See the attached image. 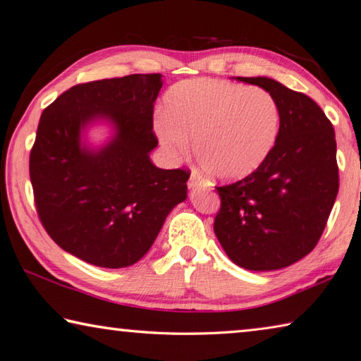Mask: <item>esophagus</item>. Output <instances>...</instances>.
<instances>
[{
  "mask_svg": "<svg viewBox=\"0 0 361 361\" xmlns=\"http://www.w3.org/2000/svg\"><path fill=\"white\" fill-rule=\"evenodd\" d=\"M188 186H189V189H195V188H198V186H202V178L200 176H198L197 173H190V176H189V181H188Z\"/></svg>",
  "mask_w": 361,
  "mask_h": 361,
  "instance_id": "obj_1",
  "label": "esophagus"
}]
</instances>
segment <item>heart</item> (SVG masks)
I'll list each match as a JSON object with an SVG mask.
<instances>
[{
    "label": "heart",
    "instance_id": "1",
    "mask_svg": "<svg viewBox=\"0 0 361 361\" xmlns=\"http://www.w3.org/2000/svg\"><path fill=\"white\" fill-rule=\"evenodd\" d=\"M281 106L271 93L217 79L175 83L155 118V133L169 155L192 152L203 171L221 181L256 172L281 133Z\"/></svg>",
    "mask_w": 361,
    "mask_h": 361
}]
</instances>
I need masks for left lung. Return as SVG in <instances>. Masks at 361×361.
<instances>
[{
    "label": "left lung",
    "instance_id": "8db88e82",
    "mask_svg": "<svg viewBox=\"0 0 361 361\" xmlns=\"http://www.w3.org/2000/svg\"><path fill=\"white\" fill-rule=\"evenodd\" d=\"M237 79L274 96L281 133L256 172L217 188L214 233L235 265L273 271L307 256L324 231L338 194L335 132L309 96L270 78Z\"/></svg>",
    "mask_w": 361,
    "mask_h": 361
}]
</instances>
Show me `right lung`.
I'll return each instance as SVG.
<instances>
[{
	"label": "right lung",
	"mask_w": 361,
	"mask_h": 361,
	"mask_svg": "<svg viewBox=\"0 0 361 361\" xmlns=\"http://www.w3.org/2000/svg\"><path fill=\"white\" fill-rule=\"evenodd\" d=\"M161 78L132 74L75 85L38 122L29 158L38 217L60 248L91 265L136 264L169 212L188 198L190 173L150 161ZM96 123L111 128L101 146L86 141Z\"/></svg>",
	"instance_id": "right-lung-1"
}]
</instances>
